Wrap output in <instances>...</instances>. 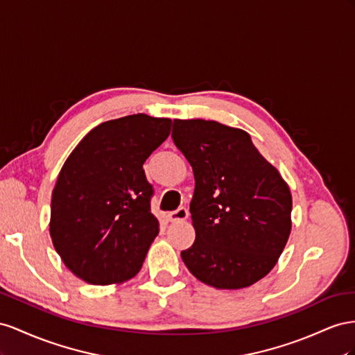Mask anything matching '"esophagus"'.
Listing matches in <instances>:
<instances>
[{"mask_svg": "<svg viewBox=\"0 0 355 355\" xmlns=\"http://www.w3.org/2000/svg\"><path fill=\"white\" fill-rule=\"evenodd\" d=\"M189 217V211L186 207H180L178 209L172 211L168 214V220L172 223H177V221H184Z\"/></svg>", "mask_w": 355, "mask_h": 355, "instance_id": "34e87169", "label": "esophagus"}]
</instances>
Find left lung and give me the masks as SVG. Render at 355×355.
<instances>
[{
    "label": "left lung",
    "mask_w": 355,
    "mask_h": 355,
    "mask_svg": "<svg viewBox=\"0 0 355 355\" xmlns=\"http://www.w3.org/2000/svg\"><path fill=\"white\" fill-rule=\"evenodd\" d=\"M172 139L193 169L196 239L181 251L205 284L250 287L277 265L291 232V193L242 129L214 120H174Z\"/></svg>",
    "instance_id": "obj_1"
}]
</instances>
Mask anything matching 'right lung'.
Returning <instances> with one entry per match:
<instances>
[{"instance_id":"obj_1","label":"right lung","mask_w":355,"mask_h":355,"mask_svg":"<svg viewBox=\"0 0 355 355\" xmlns=\"http://www.w3.org/2000/svg\"><path fill=\"white\" fill-rule=\"evenodd\" d=\"M171 125V119L141 113L104 121L65 160L52 193L50 236L80 279L119 284L143 266L159 234L143 165Z\"/></svg>"}]
</instances>
